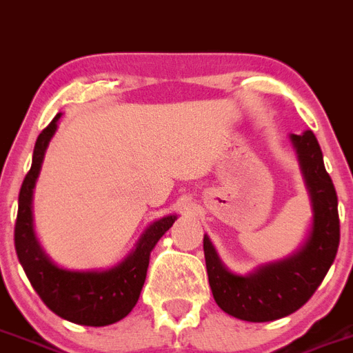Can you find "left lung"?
<instances>
[{"instance_id":"obj_1","label":"left lung","mask_w":353,"mask_h":353,"mask_svg":"<svg viewBox=\"0 0 353 353\" xmlns=\"http://www.w3.org/2000/svg\"><path fill=\"white\" fill-rule=\"evenodd\" d=\"M290 142L296 152L312 210L311 228L299 249L241 275L223 265L210 236L204 234V257L214 302L223 312L245 321H274L302 307L318 290L338 254V195L325 170L320 143L309 130L290 134Z\"/></svg>"}]
</instances>
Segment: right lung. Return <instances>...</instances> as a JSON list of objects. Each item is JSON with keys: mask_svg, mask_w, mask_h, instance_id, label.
I'll use <instances>...</instances> for the list:
<instances>
[{"mask_svg": "<svg viewBox=\"0 0 353 353\" xmlns=\"http://www.w3.org/2000/svg\"><path fill=\"white\" fill-rule=\"evenodd\" d=\"M57 117L39 134L32 168L19 192L15 222V252L33 290L54 314L87 327H104L122 320L137 305L145 283L149 257L159 238L172 228L177 214H167L149 223L131 252L112 268L70 270L57 265L42 249L33 228V188L41 174L46 149L58 130Z\"/></svg>", "mask_w": 353, "mask_h": 353, "instance_id": "right-lung-1", "label": "right lung"}]
</instances>
